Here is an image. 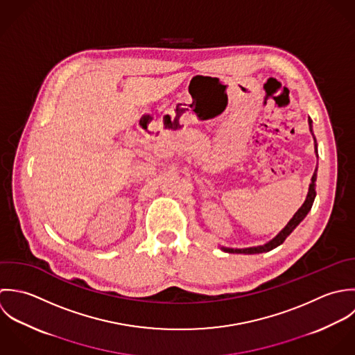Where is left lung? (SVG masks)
Wrapping results in <instances>:
<instances>
[{
    "mask_svg": "<svg viewBox=\"0 0 355 355\" xmlns=\"http://www.w3.org/2000/svg\"><path fill=\"white\" fill-rule=\"evenodd\" d=\"M309 125H310V129H311V119H309ZM313 132V130H311ZM315 153H317V144H315ZM317 171V170H315ZM313 174V178H311V184H310V188H309V193H307V198L304 200V203L302 205V207L296 211V214L293 215V218L286 223V226L284 227L283 230L269 243H266L265 245H258V247H251V248H241V250H237V248H225L222 247L223 251L226 252H230V254H261V252H268L276 247H279L280 244H283L284 240L292 233V230L304 219V216L309 214V211L311 210V206L314 203V199H315V178H317V174Z\"/></svg>",
    "mask_w": 355,
    "mask_h": 355,
    "instance_id": "1",
    "label": "left lung"
}]
</instances>
